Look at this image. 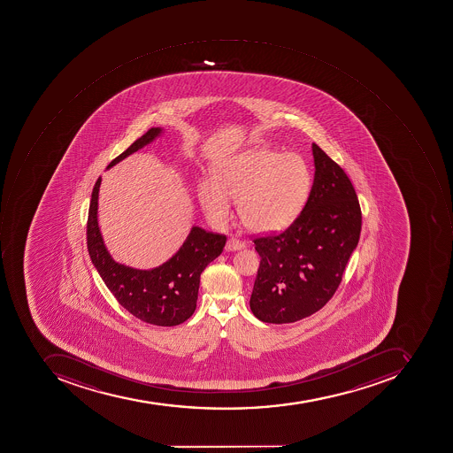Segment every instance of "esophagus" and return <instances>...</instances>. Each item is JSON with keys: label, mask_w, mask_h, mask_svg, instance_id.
Here are the masks:
<instances>
[{"label": "esophagus", "mask_w": 453, "mask_h": 453, "mask_svg": "<svg viewBox=\"0 0 453 453\" xmlns=\"http://www.w3.org/2000/svg\"><path fill=\"white\" fill-rule=\"evenodd\" d=\"M243 248H245V243L242 241L235 240V238H228L227 242H226V250L227 252L243 250Z\"/></svg>", "instance_id": "34e87169"}]
</instances>
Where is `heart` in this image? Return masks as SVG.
Segmentation results:
<instances>
[{
  "mask_svg": "<svg viewBox=\"0 0 453 453\" xmlns=\"http://www.w3.org/2000/svg\"><path fill=\"white\" fill-rule=\"evenodd\" d=\"M310 191L306 164L295 154L250 149L219 164L212 180H201L197 197L216 226L231 218V200L248 230L269 234L287 228L302 211Z\"/></svg>",
  "mask_w": 453,
  "mask_h": 453,
  "instance_id": "heart-1",
  "label": "heart"
}]
</instances>
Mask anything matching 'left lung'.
I'll list each match as a JSON object with an SVG mask.
<instances>
[{"label": "left lung", "instance_id": "obj_1", "mask_svg": "<svg viewBox=\"0 0 453 453\" xmlns=\"http://www.w3.org/2000/svg\"><path fill=\"white\" fill-rule=\"evenodd\" d=\"M314 181L309 200L280 235L257 238L260 265L250 306L256 319L289 324L328 303L358 245L361 210L343 169L312 143Z\"/></svg>", "mask_w": 453, "mask_h": 453}]
</instances>
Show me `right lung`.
Listing matches in <instances>:
<instances>
[{"label":"right lung","instance_id":"obj_1","mask_svg":"<svg viewBox=\"0 0 453 453\" xmlns=\"http://www.w3.org/2000/svg\"><path fill=\"white\" fill-rule=\"evenodd\" d=\"M164 134L163 127L149 129L124 153L112 159L107 169ZM100 183L102 178L95 183L88 213V252L112 296L124 309L147 324L175 326L190 319L197 307L201 273L223 252L226 235L213 234L193 226L181 247L163 265L147 270L122 265L112 259L100 233L97 222Z\"/></svg>","mask_w":453,"mask_h":453}]
</instances>
